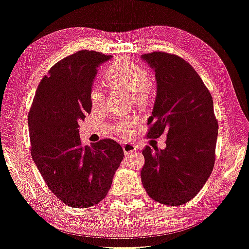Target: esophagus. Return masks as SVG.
Listing matches in <instances>:
<instances>
[{"label":"esophagus","instance_id":"1","mask_svg":"<svg viewBox=\"0 0 249 249\" xmlns=\"http://www.w3.org/2000/svg\"><path fill=\"white\" fill-rule=\"evenodd\" d=\"M123 150L125 154H131V153H137L139 152V147L132 143H125L123 145Z\"/></svg>","mask_w":249,"mask_h":249}]
</instances>
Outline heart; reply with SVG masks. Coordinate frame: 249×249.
Wrapping results in <instances>:
<instances>
[{
    "label": "heart",
    "instance_id": "heart-1",
    "mask_svg": "<svg viewBox=\"0 0 249 249\" xmlns=\"http://www.w3.org/2000/svg\"><path fill=\"white\" fill-rule=\"evenodd\" d=\"M103 80L110 89H129V94L136 103H145L153 90V81L146 75L145 70L129 58H121L107 65L103 70ZM103 91L92 88L89 94V101L94 108L103 106ZM136 118H127L116 124L115 132L121 135H127L136 125Z\"/></svg>",
    "mask_w": 249,
    "mask_h": 249
}]
</instances>
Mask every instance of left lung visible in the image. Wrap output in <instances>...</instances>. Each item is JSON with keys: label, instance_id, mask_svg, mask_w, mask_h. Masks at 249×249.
<instances>
[{"label": "left lung", "instance_id": "1", "mask_svg": "<svg viewBox=\"0 0 249 249\" xmlns=\"http://www.w3.org/2000/svg\"><path fill=\"white\" fill-rule=\"evenodd\" d=\"M155 72L157 98L147 137L166 133V147L145 146L143 187L155 201L180 206L201 190L214 165L218 122L210 91L190 64L177 54L142 55Z\"/></svg>", "mask_w": 249, "mask_h": 249}]
</instances>
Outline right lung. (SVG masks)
<instances>
[{
	"label": "right lung",
	"instance_id": "add662e5",
	"mask_svg": "<svg viewBox=\"0 0 249 249\" xmlns=\"http://www.w3.org/2000/svg\"><path fill=\"white\" fill-rule=\"evenodd\" d=\"M110 58L80 50L58 61L40 81L29 112L33 161L53 194L72 208L102 201L124 158L114 140L83 145L78 129L91 112L89 94L97 68Z\"/></svg>",
	"mask_w": 249,
	"mask_h": 249
}]
</instances>
